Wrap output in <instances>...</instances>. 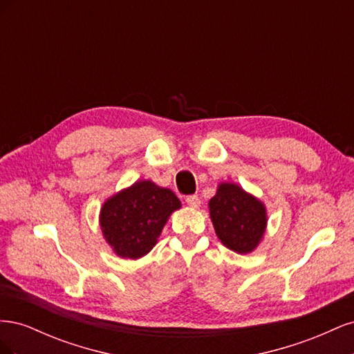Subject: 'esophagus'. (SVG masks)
<instances>
[{
    "label": "esophagus",
    "mask_w": 354,
    "mask_h": 354,
    "mask_svg": "<svg viewBox=\"0 0 354 354\" xmlns=\"http://www.w3.org/2000/svg\"><path fill=\"white\" fill-rule=\"evenodd\" d=\"M186 202H187V205L192 207V208H199V205H201V199H199L196 195L187 196V198H186Z\"/></svg>",
    "instance_id": "obj_1"
}]
</instances>
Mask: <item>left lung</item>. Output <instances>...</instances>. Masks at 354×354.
<instances>
[{
  "instance_id": "1",
  "label": "left lung",
  "mask_w": 354,
  "mask_h": 354,
  "mask_svg": "<svg viewBox=\"0 0 354 354\" xmlns=\"http://www.w3.org/2000/svg\"><path fill=\"white\" fill-rule=\"evenodd\" d=\"M209 217L218 239L238 254L252 252L263 239L267 212L261 201L234 183H220L209 199Z\"/></svg>"
}]
</instances>
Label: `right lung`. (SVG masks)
Returning <instances> with one entry per match:
<instances>
[{"label":"right lung","instance_id":"1","mask_svg":"<svg viewBox=\"0 0 354 354\" xmlns=\"http://www.w3.org/2000/svg\"><path fill=\"white\" fill-rule=\"evenodd\" d=\"M181 207L173 190L140 180L103 203L102 233L121 259L137 260L156 245L168 217Z\"/></svg>","mask_w":354,"mask_h":354}]
</instances>
